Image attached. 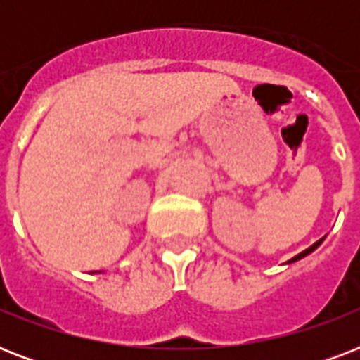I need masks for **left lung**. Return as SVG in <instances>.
<instances>
[{"instance_id":"left-lung-1","label":"left lung","mask_w":360,"mask_h":360,"mask_svg":"<svg viewBox=\"0 0 360 360\" xmlns=\"http://www.w3.org/2000/svg\"><path fill=\"white\" fill-rule=\"evenodd\" d=\"M323 239H325V237H323ZM323 239H319V240H316V243H314V245H312V246H308L307 250H302V252H301V254H297V256H295V257H291V259H290V262H288V263H293V262H297V259H301V257L308 256V254H310V252H314V250H316V248H318V246H319V245H321V243H323Z\"/></svg>"}]
</instances>
